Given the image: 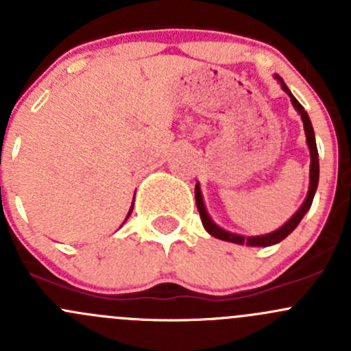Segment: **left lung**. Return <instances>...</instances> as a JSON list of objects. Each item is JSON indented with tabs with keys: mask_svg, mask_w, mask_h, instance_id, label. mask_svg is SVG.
I'll return each mask as SVG.
<instances>
[{
	"mask_svg": "<svg viewBox=\"0 0 351 351\" xmlns=\"http://www.w3.org/2000/svg\"><path fill=\"white\" fill-rule=\"evenodd\" d=\"M275 80L280 83L282 90L285 91L287 95L290 97V101H292L293 108L299 112L300 119H302V123H304V132H306V143H307V147H309V154H311V168H309V190H307V195H306V200L302 202V205L299 207V210L295 212V214L292 215V217L289 219V221L285 222L284 226H280V228L277 229V231L274 232H268V234H261V236H241V234H236V232H231V231H226V229H222L221 226L215 224L214 221H212V217L208 215L207 208H205V204H204V197H202V190H200V183H197L195 185V202H197V208L198 212H200V219H202V224H204L205 231L208 232L210 236H214V238L217 239H222V241H229V243H236V244H246V246H271V244H277L280 243L282 239H285L287 236L290 234V232L293 231V229L299 226V222L302 221L304 215L309 212L311 205H313V198L316 195V190H317V183H319V156H317V146H316V136H314V129H313V123H311V119L309 115H307V112L304 110L302 105L299 104V101L295 100V97H293L292 93H290V90L287 88V84L284 83V80H282L278 74H275Z\"/></svg>",
	"mask_w": 351,
	"mask_h": 351,
	"instance_id": "obj_1",
	"label": "left lung"
}]
</instances>
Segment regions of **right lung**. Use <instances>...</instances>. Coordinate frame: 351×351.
Segmentation results:
<instances>
[{"mask_svg":"<svg viewBox=\"0 0 351 351\" xmlns=\"http://www.w3.org/2000/svg\"><path fill=\"white\" fill-rule=\"evenodd\" d=\"M132 208H134V204H132V205H130V210H129V214H127L125 221H127V219H129V215H130V214H132ZM125 221H123V222H125Z\"/></svg>","mask_w":351,"mask_h":351,"instance_id":"add662e5","label":"right lung"}]
</instances>
